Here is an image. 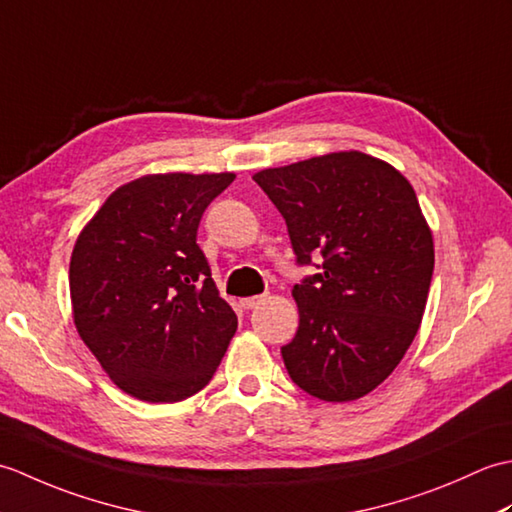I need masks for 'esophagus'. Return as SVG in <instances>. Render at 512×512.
<instances>
[{
	"label": "esophagus",
	"mask_w": 512,
	"mask_h": 512,
	"mask_svg": "<svg viewBox=\"0 0 512 512\" xmlns=\"http://www.w3.org/2000/svg\"><path fill=\"white\" fill-rule=\"evenodd\" d=\"M264 301V295H255V297H246V299H242V306L246 308V310H253L255 306H259V303Z\"/></svg>",
	"instance_id": "1"
}]
</instances>
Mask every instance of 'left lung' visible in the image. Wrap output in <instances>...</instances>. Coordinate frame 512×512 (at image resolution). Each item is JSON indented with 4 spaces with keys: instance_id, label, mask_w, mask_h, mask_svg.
<instances>
[{
    "instance_id": "left-lung-1",
    "label": "left lung",
    "mask_w": 512,
    "mask_h": 512,
    "mask_svg": "<svg viewBox=\"0 0 512 512\" xmlns=\"http://www.w3.org/2000/svg\"><path fill=\"white\" fill-rule=\"evenodd\" d=\"M284 215L299 266L295 339L284 365L310 396L356 400L394 372L416 336L433 275V237L416 191L387 162L339 151L253 176Z\"/></svg>"
}]
</instances>
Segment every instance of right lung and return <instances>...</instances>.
Here are the masks:
<instances>
[{"mask_svg":"<svg viewBox=\"0 0 512 512\" xmlns=\"http://www.w3.org/2000/svg\"><path fill=\"white\" fill-rule=\"evenodd\" d=\"M235 173H156L118 187L76 239L74 325L114 383L147 402L209 385L237 330L198 246Z\"/></svg>","mask_w":512,"mask_h":512,"instance_id":"right-lung-1","label":"right lung"}]
</instances>
